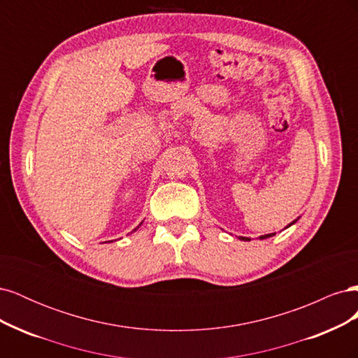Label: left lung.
Returning a JSON list of instances; mask_svg holds the SVG:
<instances>
[{"label":"left lung","mask_w":358,"mask_h":358,"mask_svg":"<svg viewBox=\"0 0 358 358\" xmlns=\"http://www.w3.org/2000/svg\"><path fill=\"white\" fill-rule=\"evenodd\" d=\"M292 224H294V222H292ZM289 225H291V224H289ZM272 236H275V233H272V234H264V236L259 237V239H267V237H272ZM242 241H249V239H248V237H242Z\"/></svg>","instance_id":"1"}]
</instances>
